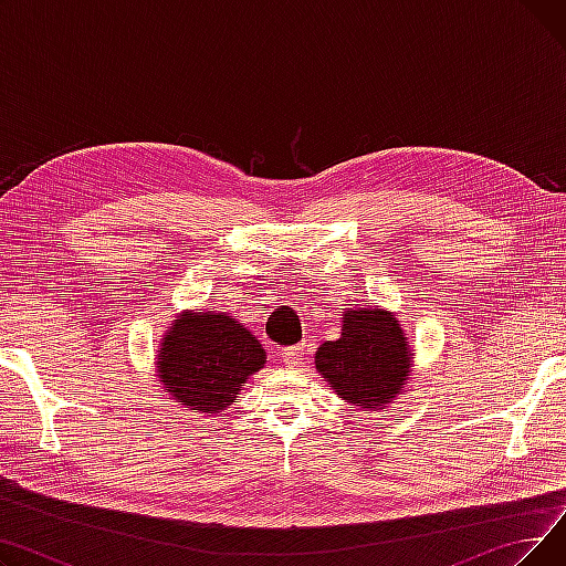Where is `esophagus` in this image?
<instances>
[{
  "mask_svg": "<svg viewBox=\"0 0 566 566\" xmlns=\"http://www.w3.org/2000/svg\"><path fill=\"white\" fill-rule=\"evenodd\" d=\"M280 358H282V363H284L289 369L301 367L303 360H305V346H303V344H298V346H286V348H282Z\"/></svg>",
  "mask_w": 566,
  "mask_h": 566,
  "instance_id": "34e87169",
  "label": "esophagus"
}]
</instances>
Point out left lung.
<instances>
[{"instance_id":"obj_1","label":"left lung","mask_w":566,"mask_h":566,"mask_svg":"<svg viewBox=\"0 0 566 566\" xmlns=\"http://www.w3.org/2000/svg\"><path fill=\"white\" fill-rule=\"evenodd\" d=\"M314 365L339 399L360 410H382L406 390L412 348L395 312L378 305L342 312V335L325 342Z\"/></svg>"}]
</instances>
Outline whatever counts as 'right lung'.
Returning a JSON list of instances; mask_svg holds the SVG:
<instances>
[{"instance_id": "add662e5", "label": "right lung", "mask_w": 566, "mask_h": 566, "mask_svg": "<svg viewBox=\"0 0 566 566\" xmlns=\"http://www.w3.org/2000/svg\"><path fill=\"white\" fill-rule=\"evenodd\" d=\"M263 365L265 350L241 321L227 312L186 310L160 339L156 376L181 408L218 415Z\"/></svg>"}]
</instances>
